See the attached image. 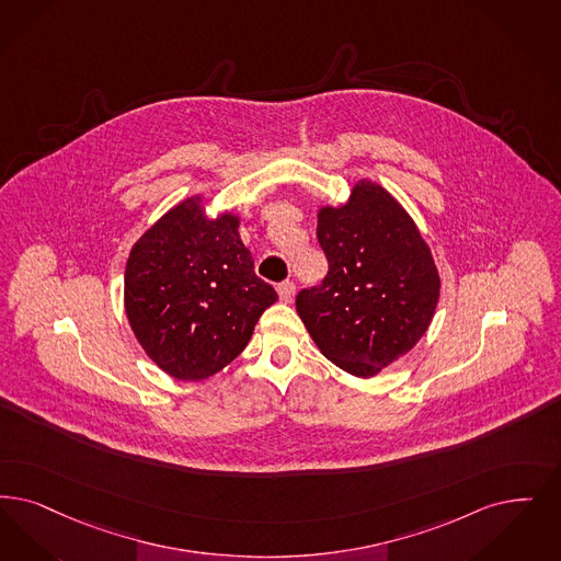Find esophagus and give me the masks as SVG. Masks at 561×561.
Returning <instances> with one entry per match:
<instances>
[{
  "instance_id": "esophagus-1",
  "label": "esophagus",
  "mask_w": 561,
  "mask_h": 561,
  "mask_svg": "<svg viewBox=\"0 0 561 561\" xmlns=\"http://www.w3.org/2000/svg\"><path fill=\"white\" fill-rule=\"evenodd\" d=\"M277 294L282 298V302H291L294 294H296V284L294 282H284L277 286Z\"/></svg>"
}]
</instances>
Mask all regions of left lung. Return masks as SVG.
<instances>
[{"label": "left lung", "instance_id": "8db88e82", "mask_svg": "<svg viewBox=\"0 0 561 561\" xmlns=\"http://www.w3.org/2000/svg\"><path fill=\"white\" fill-rule=\"evenodd\" d=\"M317 240L330 271L298 291L296 311L328 359L371 378L426 334L440 294L430 248L403 206L367 180L346 204L319 210Z\"/></svg>", "mask_w": 561, "mask_h": 561}]
</instances>
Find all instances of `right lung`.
Instances as JSON below:
<instances>
[{"label": "right lung", "mask_w": 561, "mask_h": 561, "mask_svg": "<svg viewBox=\"0 0 561 561\" xmlns=\"http://www.w3.org/2000/svg\"><path fill=\"white\" fill-rule=\"evenodd\" d=\"M201 198L171 208L131 248L125 311L162 371L198 381L236 359L277 291L254 273L236 215L208 219Z\"/></svg>", "instance_id": "right-lung-1"}]
</instances>
